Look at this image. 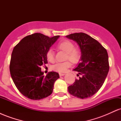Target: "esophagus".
<instances>
[{"instance_id":"obj_1","label":"esophagus","mask_w":121,"mask_h":121,"mask_svg":"<svg viewBox=\"0 0 121 121\" xmlns=\"http://www.w3.org/2000/svg\"><path fill=\"white\" fill-rule=\"evenodd\" d=\"M59 75H60V76H64L65 74H64V73H59Z\"/></svg>"}]
</instances>
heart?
<instances>
[{
    "label": "heart",
    "mask_w": 121,
    "mask_h": 121,
    "mask_svg": "<svg viewBox=\"0 0 121 121\" xmlns=\"http://www.w3.org/2000/svg\"><path fill=\"white\" fill-rule=\"evenodd\" d=\"M56 48L58 50L66 52L65 60H70L73 64H77L81 60V50L78 47H74V43L70 40H65L60 41L57 44ZM46 58L48 61L51 62L55 61V53L53 50L50 49L47 51ZM70 61L67 60L64 62L57 63L53 65V69L60 73L66 72L68 69L71 66V62Z\"/></svg>",
    "instance_id": "1"
}]
</instances>
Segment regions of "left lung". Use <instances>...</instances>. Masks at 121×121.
<instances>
[{
    "instance_id": "obj_1",
    "label": "left lung",
    "mask_w": 121,
    "mask_h": 121,
    "mask_svg": "<svg viewBox=\"0 0 121 121\" xmlns=\"http://www.w3.org/2000/svg\"><path fill=\"white\" fill-rule=\"evenodd\" d=\"M78 44L81 52V62L75 71L81 77L68 87L71 95L77 98H86L100 89L109 70L108 54L102 45L88 35L83 32L66 36Z\"/></svg>"
}]
</instances>
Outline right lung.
<instances>
[{"label": "right lung", "instance_id": "right-lung-1", "mask_svg": "<svg viewBox=\"0 0 121 121\" xmlns=\"http://www.w3.org/2000/svg\"><path fill=\"white\" fill-rule=\"evenodd\" d=\"M59 37L35 33L24 37L13 48L11 76L19 91L27 98L39 100L52 93L59 73L51 72L44 76L40 67L48 63L46 53Z\"/></svg>", "mask_w": 121, "mask_h": 121}]
</instances>
